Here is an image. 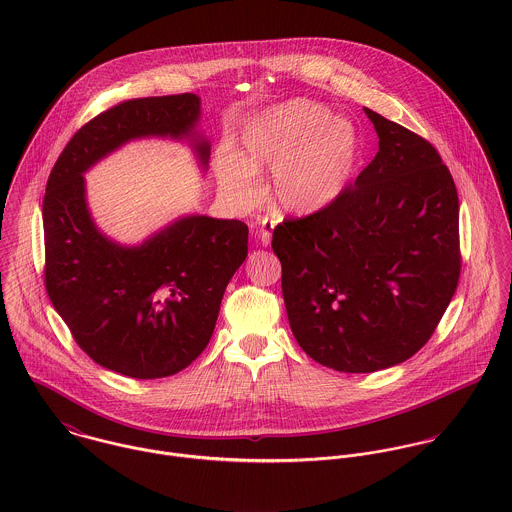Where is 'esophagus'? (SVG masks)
<instances>
[{
	"instance_id": "esophagus-1",
	"label": "esophagus",
	"mask_w": 512,
	"mask_h": 512,
	"mask_svg": "<svg viewBox=\"0 0 512 512\" xmlns=\"http://www.w3.org/2000/svg\"><path fill=\"white\" fill-rule=\"evenodd\" d=\"M272 230H274V222L262 220V224H260V244H262V246H268V244H270V240H272Z\"/></svg>"
}]
</instances>
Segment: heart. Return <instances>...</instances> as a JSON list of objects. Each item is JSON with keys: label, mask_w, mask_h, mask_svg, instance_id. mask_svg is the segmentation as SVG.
Wrapping results in <instances>:
<instances>
[{"label": "heart", "mask_w": 512, "mask_h": 512, "mask_svg": "<svg viewBox=\"0 0 512 512\" xmlns=\"http://www.w3.org/2000/svg\"><path fill=\"white\" fill-rule=\"evenodd\" d=\"M240 153L222 147L217 179L222 193L252 207L262 197V167H272V201L290 215L325 211L351 185L363 155L357 126L319 102L292 98L248 118Z\"/></svg>", "instance_id": "b5f03b06"}]
</instances>
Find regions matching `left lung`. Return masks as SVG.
<instances>
[{
	"mask_svg": "<svg viewBox=\"0 0 512 512\" xmlns=\"http://www.w3.org/2000/svg\"><path fill=\"white\" fill-rule=\"evenodd\" d=\"M378 151L339 201L272 236L293 337L319 365L416 355L459 282V199L436 147L365 108Z\"/></svg>",
	"mask_w": 512,
	"mask_h": 512,
	"instance_id": "1",
	"label": "left lung"
}]
</instances>
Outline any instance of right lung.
Listing matches in <instances>:
<instances>
[{
  "mask_svg": "<svg viewBox=\"0 0 512 512\" xmlns=\"http://www.w3.org/2000/svg\"><path fill=\"white\" fill-rule=\"evenodd\" d=\"M199 122L197 94L122 102L74 134L47 181V293L78 347L130 378L171 376L205 351L224 290L248 256V226L183 215L138 244H122L92 217L84 173L151 138L185 144L205 173L211 142Z\"/></svg>",
  "mask_w": 512,
  "mask_h": 512,
  "instance_id": "right-lung-1",
  "label": "right lung"
}]
</instances>
